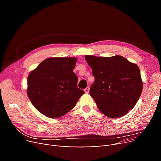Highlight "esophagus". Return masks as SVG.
I'll list each match as a JSON object with an SVG mask.
<instances>
[{"instance_id": "obj_1", "label": "esophagus", "mask_w": 161, "mask_h": 161, "mask_svg": "<svg viewBox=\"0 0 161 161\" xmlns=\"http://www.w3.org/2000/svg\"><path fill=\"white\" fill-rule=\"evenodd\" d=\"M85 92H86V93H88V92H89V87H86V89H85Z\"/></svg>"}]
</instances>
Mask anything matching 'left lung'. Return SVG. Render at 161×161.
I'll list each match as a JSON object with an SVG mask.
<instances>
[{"label":"left lung","mask_w":161,"mask_h":161,"mask_svg":"<svg viewBox=\"0 0 161 161\" xmlns=\"http://www.w3.org/2000/svg\"><path fill=\"white\" fill-rule=\"evenodd\" d=\"M85 58L95 77L90 95L101 113L119 118L132 109L142 91L138 66L119 55Z\"/></svg>","instance_id":"obj_1"}]
</instances>
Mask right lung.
Segmentation results:
<instances>
[{
    "instance_id": "add662e5",
    "label": "right lung",
    "mask_w": 161,
    "mask_h": 161,
    "mask_svg": "<svg viewBox=\"0 0 161 161\" xmlns=\"http://www.w3.org/2000/svg\"><path fill=\"white\" fill-rule=\"evenodd\" d=\"M75 58H49L27 78V95L33 106L47 117L58 118L74 108L85 93L77 87L73 72Z\"/></svg>"
}]
</instances>
